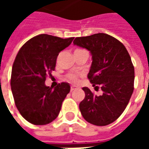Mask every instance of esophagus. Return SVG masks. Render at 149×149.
<instances>
[{"mask_svg": "<svg viewBox=\"0 0 149 149\" xmlns=\"http://www.w3.org/2000/svg\"><path fill=\"white\" fill-rule=\"evenodd\" d=\"M76 89V88L74 87V86H71V88H70V90H71V92H72L73 90H75Z\"/></svg>", "mask_w": 149, "mask_h": 149, "instance_id": "esophagus-1", "label": "esophagus"}]
</instances>
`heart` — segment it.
Wrapping results in <instances>:
<instances>
[{"label": "heart", "instance_id": "obj_1", "mask_svg": "<svg viewBox=\"0 0 149 149\" xmlns=\"http://www.w3.org/2000/svg\"><path fill=\"white\" fill-rule=\"evenodd\" d=\"M66 77H67V80H68V81H71V82H73V83H76V82H77L78 81L77 76L75 74H68Z\"/></svg>", "mask_w": 149, "mask_h": 149}]
</instances>
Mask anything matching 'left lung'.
Returning <instances> with one entry per match:
<instances>
[{
  "instance_id": "left-lung-1",
  "label": "left lung",
  "mask_w": 149,
  "mask_h": 149,
  "mask_svg": "<svg viewBox=\"0 0 149 149\" xmlns=\"http://www.w3.org/2000/svg\"><path fill=\"white\" fill-rule=\"evenodd\" d=\"M75 45L91 52L92 65L88 78L100 96L87 87L80 104L84 120L92 125L105 126L114 122L128 105L134 89V66L125 45L106 33L75 38Z\"/></svg>"
}]
</instances>
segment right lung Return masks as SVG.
Returning <instances> with one entry per match:
<instances>
[{
  "mask_svg": "<svg viewBox=\"0 0 149 149\" xmlns=\"http://www.w3.org/2000/svg\"><path fill=\"white\" fill-rule=\"evenodd\" d=\"M73 39L40 34L28 40L16 56L12 68V93L21 115L33 125L53 121L70 92L68 83L62 82L52 88L45 82L47 76L55 70L60 52Z\"/></svg>",
  "mask_w": 149,
  "mask_h": 149,
  "instance_id": "add662e5",
  "label": "right lung"
}]
</instances>
